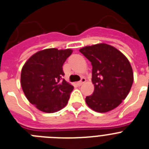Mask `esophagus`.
<instances>
[{
  "mask_svg": "<svg viewBox=\"0 0 149 149\" xmlns=\"http://www.w3.org/2000/svg\"><path fill=\"white\" fill-rule=\"evenodd\" d=\"M85 81H86V79L84 78V77H81V81L77 82V86H81L84 83H85Z\"/></svg>",
  "mask_w": 149,
  "mask_h": 149,
  "instance_id": "34e87169",
  "label": "esophagus"
}]
</instances>
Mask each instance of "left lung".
I'll list each match as a JSON object with an SVG mask.
<instances>
[{
    "instance_id": "8db88e82",
    "label": "left lung",
    "mask_w": 149,
    "mask_h": 149,
    "mask_svg": "<svg viewBox=\"0 0 149 149\" xmlns=\"http://www.w3.org/2000/svg\"><path fill=\"white\" fill-rule=\"evenodd\" d=\"M93 65V95L86 97L92 110L106 113L119 106L125 99L132 86L134 74L126 56L107 44L86 46L80 49Z\"/></svg>"
}]
</instances>
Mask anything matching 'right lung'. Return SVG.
<instances>
[{
    "label": "right lung",
    "instance_id": "obj_1",
    "mask_svg": "<svg viewBox=\"0 0 149 149\" xmlns=\"http://www.w3.org/2000/svg\"><path fill=\"white\" fill-rule=\"evenodd\" d=\"M71 49L48 48L33 55L24 65L21 84L27 100L45 113H54L68 103L74 86L63 78V65Z\"/></svg>",
    "mask_w": 149,
    "mask_h": 149
}]
</instances>
